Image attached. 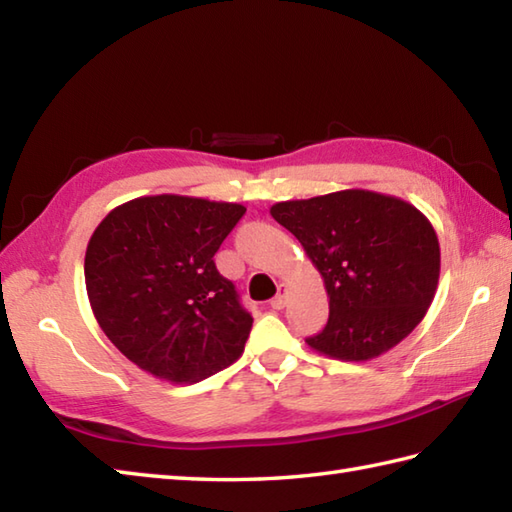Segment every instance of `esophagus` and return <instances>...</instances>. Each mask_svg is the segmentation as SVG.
Wrapping results in <instances>:
<instances>
[{
    "label": "esophagus",
    "instance_id": "34e87169",
    "mask_svg": "<svg viewBox=\"0 0 512 512\" xmlns=\"http://www.w3.org/2000/svg\"><path fill=\"white\" fill-rule=\"evenodd\" d=\"M286 306V288L279 286V293L270 299V308L273 310H282Z\"/></svg>",
    "mask_w": 512,
    "mask_h": 512
}]
</instances>
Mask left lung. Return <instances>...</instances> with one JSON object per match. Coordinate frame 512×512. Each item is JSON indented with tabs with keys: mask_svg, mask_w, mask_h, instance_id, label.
<instances>
[{
	"mask_svg": "<svg viewBox=\"0 0 512 512\" xmlns=\"http://www.w3.org/2000/svg\"><path fill=\"white\" fill-rule=\"evenodd\" d=\"M270 215L324 277L328 322L306 339L317 353L366 362L422 322L439 282V242L413 204L353 188L279 202Z\"/></svg>",
	"mask_w": 512,
	"mask_h": 512,
	"instance_id": "left-lung-1",
	"label": "left lung"
}]
</instances>
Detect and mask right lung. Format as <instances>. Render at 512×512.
Segmentation results:
<instances>
[{"mask_svg":"<svg viewBox=\"0 0 512 512\" xmlns=\"http://www.w3.org/2000/svg\"><path fill=\"white\" fill-rule=\"evenodd\" d=\"M242 204L184 195L137 197L90 237L84 275L97 324L146 373L195 384L244 353L253 317L215 253Z\"/></svg>","mask_w":512,"mask_h":512,"instance_id":"obj_1","label":"right lung"}]
</instances>
